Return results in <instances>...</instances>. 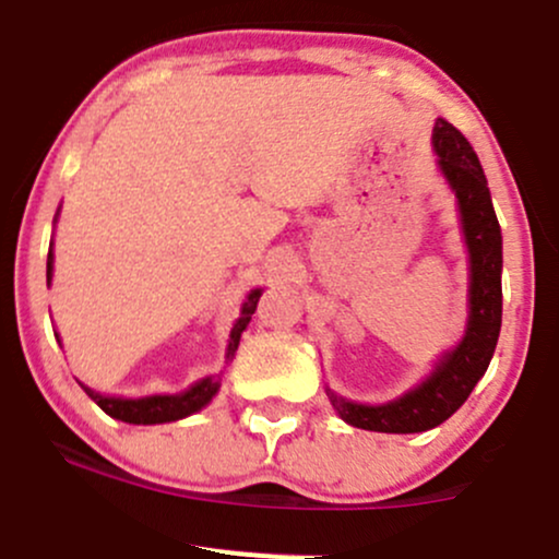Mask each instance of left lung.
<instances>
[{"instance_id":"obj_1","label":"left lung","mask_w":559,"mask_h":559,"mask_svg":"<svg viewBox=\"0 0 559 559\" xmlns=\"http://www.w3.org/2000/svg\"><path fill=\"white\" fill-rule=\"evenodd\" d=\"M432 143L438 165L452 183L462 213V229L471 251V319L460 346L441 359L436 373L414 392L386 405H357L330 392L332 408L343 421L373 432H425L447 421L460 408L489 368L503 319V238L489 200L487 178L476 151L449 121L436 123Z\"/></svg>"}]
</instances>
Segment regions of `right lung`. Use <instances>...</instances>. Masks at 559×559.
<instances>
[{
  "mask_svg": "<svg viewBox=\"0 0 559 559\" xmlns=\"http://www.w3.org/2000/svg\"><path fill=\"white\" fill-rule=\"evenodd\" d=\"M50 264H53V253L48 251V281H50ZM262 297V289H253L248 295L243 316L235 321L233 332H229V346H227V359L235 357L240 343V332L246 330V324L251 321L253 311H257V302ZM218 392V379H202L200 384H194L189 392L183 394H156V397H143V400H121V397H103V394L86 389L88 397L105 411L112 419L129 421V425H162V421H175L183 419V416L194 414L202 405L211 403L213 394Z\"/></svg>",
  "mask_w": 559,
  "mask_h": 559,
  "instance_id": "obj_1",
  "label": "right lung"
}]
</instances>
